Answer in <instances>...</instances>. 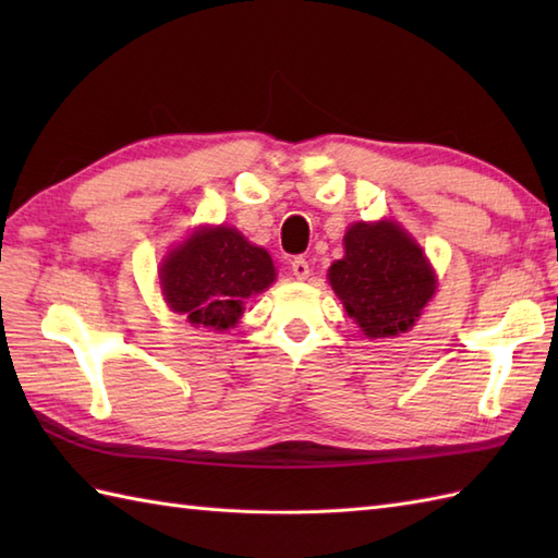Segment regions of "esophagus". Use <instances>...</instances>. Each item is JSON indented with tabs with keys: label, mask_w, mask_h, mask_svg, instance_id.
Listing matches in <instances>:
<instances>
[{
	"label": "esophagus",
	"mask_w": 558,
	"mask_h": 558,
	"mask_svg": "<svg viewBox=\"0 0 558 558\" xmlns=\"http://www.w3.org/2000/svg\"><path fill=\"white\" fill-rule=\"evenodd\" d=\"M310 272H312L310 260L302 258V256L292 258V276H294V278H298V280H306V278H310Z\"/></svg>",
	"instance_id": "1"
}]
</instances>
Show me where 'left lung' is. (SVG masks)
<instances>
[{
  "label": "left lung",
  "mask_w": 558,
  "mask_h": 558,
  "mask_svg": "<svg viewBox=\"0 0 558 558\" xmlns=\"http://www.w3.org/2000/svg\"><path fill=\"white\" fill-rule=\"evenodd\" d=\"M345 256L328 268L330 288L366 338L408 333L434 298L436 276L422 246L393 220L354 222Z\"/></svg>",
  "instance_id": "obj_1"
}]
</instances>
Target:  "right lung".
<instances>
[{"label": "right lung", "mask_w": 558, "mask_h": 558, "mask_svg": "<svg viewBox=\"0 0 558 558\" xmlns=\"http://www.w3.org/2000/svg\"><path fill=\"white\" fill-rule=\"evenodd\" d=\"M160 288L174 314L213 330L234 328L248 298L276 280V266L246 236L218 225L198 228L162 258Z\"/></svg>", "instance_id": "1"}]
</instances>
